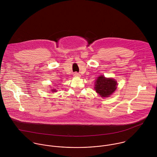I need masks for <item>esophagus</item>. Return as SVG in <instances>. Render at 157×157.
Wrapping results in <instances>:
<instances>
[{
	"label": "esophagus",
	"instance_id": "esophagus-1",
	"mask_svg": "<svg viewBox=\"0 0 157 157\" xmlns=\"http://www.w3.org/2000/svg\"><path fill=\"white\" fill-rule=\"evenodd\" d=\"M73 75H74V76H75V77H78V76H80V75H79V73H75Z\"/></svg>",
	"mask_w": 157,
	"mask_h": 157
}]
</instances>
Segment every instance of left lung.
I'll list each match as a JSON object with an SVG mask.
<instances>
[{
    "instance_id": "left-lung-1",
    "label": "left lung",
    "mask_w": 157,
    "mask_h": 157,
    "mask_svg": "<svg viewBox=\"0 0 157 157\" xmlns=\"http://www.w3.org/2000/svg\"><path fill=\"white\" fill-rule=\"evenodd\" d=\"M95 89L102 97H108L117 89V82L111 78H106L101 76L95 82Z\"/></svg>"
}]
</instances>
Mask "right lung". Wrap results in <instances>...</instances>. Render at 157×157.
Masks as SVG:
<instances>
[{
  "label": "right lung",
  "mask_w": 157,
  "mask_h": 157,
  "mask_svg": "<svg viewBox=\"0 0 157 157\" xmlns=\"http://www.w3.org/2000/svg\"><path fill=\"white\" fill-rule=\"evenodd\" d=\"M52 91H54V92H55V90H52Z\"/></svg>",
  "instance_id": "add662e5"
}]
</instances>
